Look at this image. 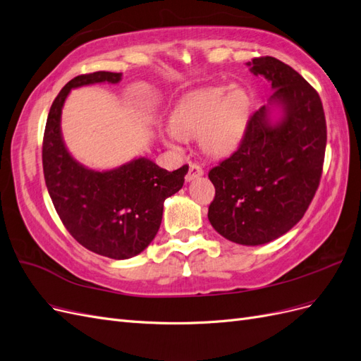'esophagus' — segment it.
<instances>
[{
  "instance_id": "34e87169",
  "label": "esophagus",
  "mask_w": 361,
  "mask_h": 361,
  "mask_svg": "<svg viewBox=\"0 0 361 361\" xmlns=\"http://www.w3.org/2000/svg\"><path fill=\"white\" fill-rule=\"evenodd\" d=\"M200 176H203V169L199 166V164H190V169H188V173H187V176H185V179L191 182L194 179H199Z\"/></svg>"
}]
</instances>
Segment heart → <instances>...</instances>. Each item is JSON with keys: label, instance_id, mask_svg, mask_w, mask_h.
<instances>
[{"label": "heart", "instance_id": "1", "mask_svg": "<svg viewBox=\"0 0 361 361\" xmlns=\"http://www.w3.org/2000/svg\"><path fill=\"white\" fill-rule=\"evenodd\" d=\"M251 101L239 85H214L183 96L170 118L171 129L166 145L179 149L185 138L199 137L203 152L211 157H227L241 145L250 120Z\"/></svg>", "mask_w": 361, "mask_h": 361}]
</instances>
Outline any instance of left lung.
Wrapping results in <instances>:
<instances>
[{
	"mask_svg": "<svg viewBox=\"0 0 361 361\" xmlns=\"http://www.w3.org/2000/svg\"><path fill=\"white\" fill-rule=\"evenodd\" d=\"M271 82L267 105L250 117L232 157L209 171L215 197L207 218L241 245H262L289 232L319 187L326 146L321 97L302 76L274 57L247 63ZM277 109L281 117L272 121Z\"/></svg>",
	"mask_w": 361,
	"mask_h": 361,
	"instance_id": "left-lung-1",
	"label": "left lung"
}]
</instances>
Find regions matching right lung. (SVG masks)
<instances>
[{"instance_id":"add662e5","label":"right lung","mask_w":361,"mask_h":361,"mask_svg":"<svg viewBox=\"0 0 361 361\" xmlns=\"http://www.w3.org/2000/svg\"><path fill=\"white\" fill-rule=\"evenodd\" d=\"M120 80L122 73L102 71L71 80L51 105L42 147L47 188L64 227L87 250L118 260L140 255L154 241L164 200L182 188L188 173V166L167 171L149 158L96 171L69 154L60 123L71 90Z\"/></svg>"}]
</instances>
